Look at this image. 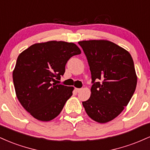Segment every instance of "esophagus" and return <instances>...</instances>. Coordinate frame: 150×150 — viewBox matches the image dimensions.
Returning <instances> with one entry per match:
<instances>
[{"label": "esophagus", "instance_id": "obj_1", "mask_svg": "<svg viewBox=\"0 0 150 150\" xmlns=\"http://www.w3.org/2000/svg\"><path fill=\"white\" fill-rule=\"evenodd\" d=\"M81 90H82V89H80V88H75V91H76L77 92H80Z\"/></svg>", "mask_w": 150, "mask_h": 150}]
</instances>
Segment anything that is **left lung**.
<instances>
[{
  "label": "left lung",
  "instance_id": "8db88e82",
  "mask_svg": "<svg viewBox=\"0 0 150 150\" xmlns=\"http://www.w3.org/2000/svg\"><path fill=\"white\" fill-rule=\"evenodd\" d=\"M78 44L87 57L93 83L90 97L82 105L92 120L107 123L123 111L135 92L137 78L133 60L128 51L109 41Z\"/></svg>",
  "mask_w": 150,
  "mask_h": 150
}]
</instances>
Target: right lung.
Segmentation results:
<instances>
[{
  "instance_id": "obj_1",
  "label": "right lung",
  "mask_w": 150,
  "mask_h": 150,
  "mask_svg": "<svg viewBox=\"0 0 150 150\" xmlns=\"http://www.w3.org/2000/svg\"><path fill=\"white\" fill-rule=\"evenodd\" d=\"M81 53L74 43L50 41L30 46L18 56L13 72L15 93L36 119L49 121L59 115L73 95V87L56 85L66 63Z\"/></svg>"
}]
</instances>
